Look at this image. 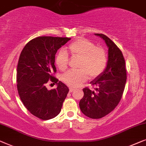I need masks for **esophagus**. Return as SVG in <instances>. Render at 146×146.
<instances>
[{"instance_id": "obj_1", "label": "esophagus", "mask_w": 146, "mask_h": 146, "mask_svg": "<svg viewBox=\"0 0 146 146\" xmlns=\"http://www.w3.org/2000/svg\"><path fill=\"white\" fill-rule=\"evenodd\" d=\"M74 89H73V88H71V87H69V92H70V93H71V92H73V91H74Z\"/></svg>"}]
</instances>
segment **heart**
<instances>
[{"mask_svg":"<svg viewBox=\"0 0 146 146\" xmlns=\"http://www.w3.org/2000/svg\"><path fill=\"white\" fill-rule=\"evenodd\" d=\"M68 50L74 57L79 58L77 71H69L62 76V81L69 87H77L90 79H94L105 69L108 62L107 53L104 49L86 38H79L69 44ZM55 63L61 71H65L68 65V55L64 52H59Z\"/></svg>","mask_w":146,"mask_h":146,"instance_id":"heart-1","label":"heart"}]
</instances>
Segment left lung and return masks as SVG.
I'll return each mask as SVG.
<instances>
[{
    "mask_svg": "<svg viewBox=\"0 0 146 146\" xmlns=\"http://www.w3.org/2000/svg\"><path fill=\"white\" fill-rule=\"evenodd\" d=\"M105 41L108 48V62L105 69L91 81L95 91L84 88V96L79 102L81 112L93 119L101 118L112 112L122 96L126 81L125 60L121 50L109 38L94 34Z\"/></svg>",
    "mask_w": 146,
    "mask_h": 146,
    "instance_id": "8db88e82",
    "label": "left lung"
}]
</instances>
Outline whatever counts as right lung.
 Here are the masks:
<instances>
[{
  "instance_id": "obj_1",
  "label": "right lung",
  "mask_w": 146,
  "mask_h": 146,
  "mask_svg": "<svg viewBox=\"0 0 146 146\" xmlns=\"http://www.w3.org/2000/svg\"><path fill=\"white\" fill-rule=\"evenodd\" d=\"M71 40L69 38L40 36L30 40L20 53L17 66V89L28 111L42 120H50L60 112L69 92L64 83L53 77L56 72L55 55ZM51 81L57 88L48 90Z\"/></svg>"
}]
</instances>
